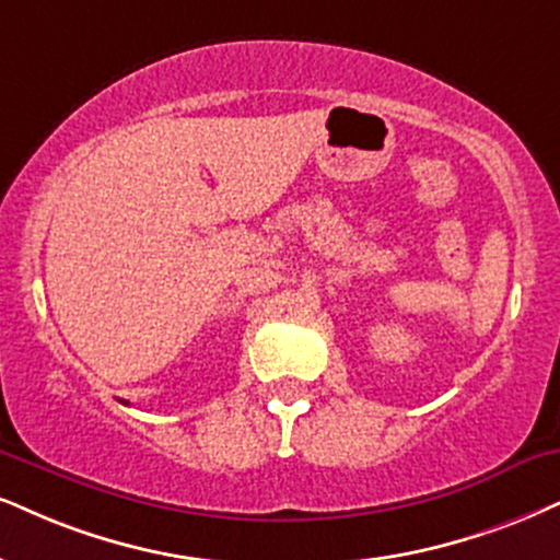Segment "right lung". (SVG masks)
<instances>
[{
    "mask_svg": "<svg viewBox=\"0 0 560 560\" xmlns=\"http://www.w3.org/2000/svg\"><path fill=\"white\" fill-rule=\"evenodd\" d=\"M124 405H127V402H124Z\"/></svg>",
    "mask_w": 560,
    "mask_h": 560,
    "instance_id": "add662e5",
    "label": "right lung"
}]
</instances>
